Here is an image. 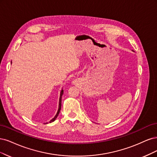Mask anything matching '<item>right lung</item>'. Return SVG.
<instances>
[{
  "mask_svg": "<svg viewBox=\"0 0 157 157\" xmlns=\"http://www.w3.org/2000/svg\"><path fill=\"white\" fill-rule=\"evenodd\" d=\"M11 64H12V63H11ZM63 89H62V90H61V91H60V97H59V108H58V111H57V114L55 115V117L49 121V123H52V122H53V121L57 119V116L59 115V112H60V108H61V98H62V96H63ZM46 124V123H45Z\"/></svg>",
  "mask_w": 157,
  "mask_h": 157,
  "instance_id": "right-lung-1",
  "label": "right lung"
}]
</instances>
